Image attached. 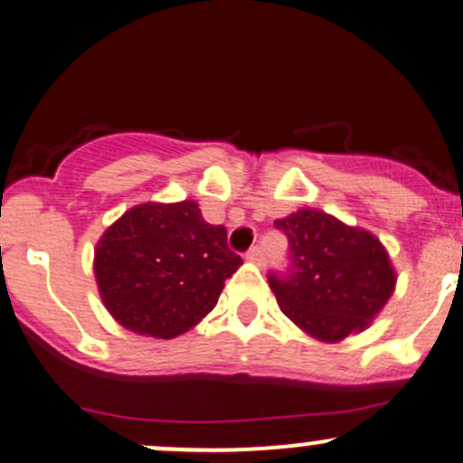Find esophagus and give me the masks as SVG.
<instances>
[{"label": "esophagus", "instance_id": "34e87169", "mask_svg": "<svg viewBox=\"0 0 463 463\" xmlns=\"http://www.w3.org/2000/svg\"><path fill=\"white\" fill-rule=\"evenodd\" d=\"M246 258L250 261H255V264H264V250H261V246H250V250L246 253Z\"/></svg>", "mask_w": 463, "mask_h": 463}]
</instances>
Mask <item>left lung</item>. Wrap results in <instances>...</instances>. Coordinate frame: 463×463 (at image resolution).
<instances>
[{
	"instance_id": "1",
	"label": "left lung",
	"mask_w": 463,
	"mask_h": 463,
	"mask_svg": "<svg viewBox=\"0 0 463 463\" xmlns=\"http://www.w3.org/2000/svg\"><path fill=\"white\" fill-rule=\"evenodd\" d=\"M275 228L288 240L287 270L269 273L284 316L325 343L365 329L396 282L381 241L309 208L275 219Z\"/></svg>"
}]
</instances>
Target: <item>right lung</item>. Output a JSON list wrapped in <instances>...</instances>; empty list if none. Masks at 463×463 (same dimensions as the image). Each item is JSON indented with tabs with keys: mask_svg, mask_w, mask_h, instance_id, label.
<instances>
[{
	"mask_svg": "<svg viewBox=\"0 0 463 463\" xmlns=\"http://www.w3.org/2000/svg\"><path fill=\"white\" fill-rule=\"evenodd\" d=\"M240 264L226 228L181 202L128 210L98 241L93 270L107 311L125 329L175 338L213 311Z\"/></svg>",
	"mask_w": 463,
	"mask_h": 463,
	"instance_id": "add662e5",
	"label": "right lung"
}]
</instances>
